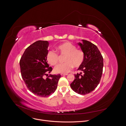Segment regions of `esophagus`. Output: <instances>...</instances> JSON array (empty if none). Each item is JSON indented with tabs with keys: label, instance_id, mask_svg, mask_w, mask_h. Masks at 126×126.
Wrapping results in <instances>:
<instances>
[{
	"label": "esophagus",
	"instance_id": "1",
	"mask_svg": "<svg viewBox=\"0 0 126 126\" xmlns=\"http://www.w3.org/2000/svg\"><path fill=\"white\" fill-rule=\"evenodd\" d=\"M68 74H61V76H65V75H67Z\"/></svg>",
	"mask_w": 126,
	"mask_h": 126
}]
</instances>
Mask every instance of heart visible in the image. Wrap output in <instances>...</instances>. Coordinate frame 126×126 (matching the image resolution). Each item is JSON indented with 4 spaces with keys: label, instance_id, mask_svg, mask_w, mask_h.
Instances as JSON below:
<instances>
[{
    "label": "heart",
    "instance_id": "obj_1",
    "mask_svg": "<svg viewBox=\"0 0 126 126\" xmlns=\"http://www.w3.org/2000/svg\"><path fill=\"white\" fill-rule=\"evenodd\" d=\"M56 50L61 56H65L64 63L58 65L54 68L56 73H67L72 69L79 68L83 63L84 59L83 52L70 42H63L56 47ZM46 60L48 63L52 66H56L59 61V56L53 50L49 51L46 55Z\"/></svg>",
    "mask_w": 126,
    "mask_h": 126
}]
</instances>
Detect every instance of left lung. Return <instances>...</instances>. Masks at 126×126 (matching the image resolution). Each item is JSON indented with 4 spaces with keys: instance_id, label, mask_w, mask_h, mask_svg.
<instances>
[{
    "instance_id": "left-lung-1",
    "label": "left lung",
    "mask_w": 126,
    "mask_h": 126,
    "mask_svg": "<svg viewBox=\"0 0 126 126\" xmlns=\"http://www.w3.org/2000/svg\"><path fill=\"white\" fill-rule=\"evenodd\" d=\"M79 42L84 54V59L78 70L83 72L75 74V79L70 84L76 93L86 95L92 92L100 81L103 68V58L98 47L87 40Z\"/></svg>"
}]
</instances>
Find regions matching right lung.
<instances>
[{
	"instance_id": "add662e5",
	"label": "right lung",
	"mask_w": 126,
	"mask_h": 126,
	"mask_svg": "<svg viewBox=\"0 0 126 126\" xmlns=\"http://www.w3.org/2000/svg\"><path fill=\"white\" fill-rule=\"evenodd\" d=\"M49 42L39 40L28 47L20 61L22 78L29 90L39 97H46L55 91L60 74H50L44 78L47 73L52 70L46 60Z\"/></svg>"
}]
</instances>
